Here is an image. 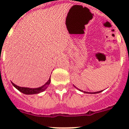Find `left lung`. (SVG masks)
Returning <instances> with one entry per match:
<instances>
[{
  "instance_id": "obj_1",
  "label": "left lung",
  "mask_w": 129,
  "mask_h": 129,
  "mask_svg": "<svg viewBox=\"0 0 129 129\" xmlns=\"http://www.w3.org/2000/svg\"><path fill=\"white\" fill-rule=\"evenodd\" d=\"M103 92V90H101V91H100V92H93V93H100V92ZM84 93H88V92H84Z\"/></svg>"
}]
</instances>
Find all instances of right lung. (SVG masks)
<instances>
[{"instance_id":"obj_1","label":"right lung","mask_w":129,"mask_h":129,"mask_svg":"<svg viewBox=\"0 0 129 129\" xmlns=\"http://www.w3.org/2000/svg\"><path fill=\"white\" fill-rule=\"evenodd\" d=\"M50 81H51V79H49L48 81L44 84L43 86H41V87L37 88H25V87H20V86H17V85H16L15 84H14L13 83H12L13 86L16 88V89L21 92V93H25V94L26 95H31V94H36V93H39L40 92H43L44 90H46L48 86L50 85Z\"/></svg>"}]
</instances>
